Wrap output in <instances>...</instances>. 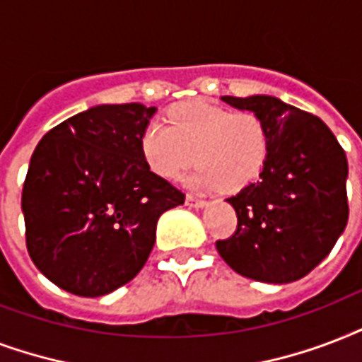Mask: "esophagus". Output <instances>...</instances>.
Instances as JSON below:
<instances>
[{
	"label": "esophagus",
	"instance_id": "34e87169",
	"mask_svg": "<svg viewBox=\"0 0 362 362\" xmlns=\"http://www.w3.org/2000/svg\"><path fill=\"white\" fill-rule=\"evenodd\" d=\"M185 204L190 207H206L207 202L206 200H200V198H194V196H187V200Z\"/></svg>",
	"mask_w": 362,
	"mask_h": 362
}]
</instances>
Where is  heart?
Returning <instances> with one entry per match:
<instances>
[{"label": "heart", "instance_id": "b5f03b06", "mask_svg": "<svg viewBox=\"0 0 362 362\" xmlns=\"http://www.w3.org/2000/svg\"><path fill=\"white\" fill-rule=\"evenodd\" d=\"M147 166L164 179H175L200 164L189 179L192 187L238 192L259 177L270 153L264 120L253 111H230L194 100L168 111V126L151 122L141 134Z\"/></svg>", "mask_w": 362, "mask_h": 362}]
</instances>
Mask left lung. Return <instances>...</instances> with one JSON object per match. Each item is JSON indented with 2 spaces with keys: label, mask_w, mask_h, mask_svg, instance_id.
I'll return each instance as SVG.
<instances>
[{
  "label": "left lung",
  "mask_w": 362,
  "mask_h": 362,
  "mask_svg": "<svg viewBox=\"0 0 362 362\" xmlns=\"http://www.w3.org/2000/svg\"><path fill=\"white\" fill-rule=\"evenodd\" d=\"M223 102L264 120L270 153L257 183L228 204L238 228L215 243L240 276L262 283H291L308 276L347 225V158L323 120L274 96Z\"/></svg>",
  "instance_id": "1"
}]
</instances>
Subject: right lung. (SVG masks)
I'll list each match as a JSON object with an SVG mask.
<instances>
[{"label": "right lung", "mask_w": 362, "mask_h": 362, "mask_svg": "<svg viewBox=\"0 0 362 362\" xmlns=\"http://www.w3.org/2000/svg\"><path fill=\"white\" fill-rule=\"evenodd\" d=\"M156 107L96 105L35 147L22 189L26 245L47 279L77 296H103L149 259L162 213L185 194L151 172L143 130Z\"/></svg>", "instance_id": "obj_1"}]
</instances>
